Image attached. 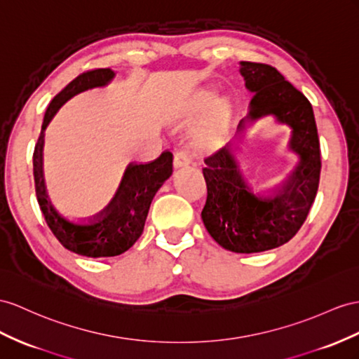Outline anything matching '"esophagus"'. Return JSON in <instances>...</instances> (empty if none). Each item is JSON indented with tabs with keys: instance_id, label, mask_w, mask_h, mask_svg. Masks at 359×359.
Returning <instances> with one entry per match:
<instances>
[{
	"instance_id": "34e87169",
	"label": "esophagus",
	"mask_w": 359,
	"mask_h": 359,
	"mask_svg": "<svg viewBox=\"0 0 359 359\" xmlns=\"http://www.w3.org/2000/svg\"><path fill=\"white\" fill-rule=\"evenodd\" d=\"M191 163V156L187 150H179L176 151V154H174L172 158V167L174 168H185L188 167V165Z\"/></svg>"
}]
</instances>
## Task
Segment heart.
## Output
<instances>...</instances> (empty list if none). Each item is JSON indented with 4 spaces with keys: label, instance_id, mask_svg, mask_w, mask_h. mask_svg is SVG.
I'll return each mask as SVG.
<instances>
[{
    "label": "heart",
    "instance_id": "b5f03b06",
    "mask_svg": "<svg viewBox=\"0 0 359 359\" xmlns=\"http://www.w3.org/2000/svg\"><path fill=\"white\" fill-rule=\"evenodd\" d=\"M215 97L214 89H201L192 95L189 104H188V115L197 116L206 109L196 124L194 130H192V140L196 145L201 150H210L215 149L219 140L224 133V128L229 121V115H231V106L224 97H218L215 101L212 100Z\"/></svg>",
    "mask_w": 359,
    "mask_h": 359
}]
</instances>
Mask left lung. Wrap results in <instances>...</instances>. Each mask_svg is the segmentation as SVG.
<instances>
[{
	"label": "left lung",
	"mask_w": 359,
	"mask_h": 359,
	"mask_svg": "<svg viewBox=\"0 0 359 359\" xmlns=\"http://www.w3.org/2000/svg\"><path fill=\"white\" fill-rule=\"evenodd\" d=\"M240 74L253 97L236 130L273 116L278 124L290 127V151L299 163L290 179L267 196L247 177L235 147L226 144L205 159L208 197L201 219L223 249L259 253L288 243L306 219L318 189L320 142L308 98L278 69L265 63L240 62Z\"/></svg>",
	"instance_id": "obj_1"
}]
</instances>
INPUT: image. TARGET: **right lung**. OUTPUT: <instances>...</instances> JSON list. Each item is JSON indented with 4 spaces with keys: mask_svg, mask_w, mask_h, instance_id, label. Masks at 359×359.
I'll use <instances>...</instances> for the list:
<instances>
[{
    "mask_svg": "<svg viewBox=\"0 0 359 359\" xmlns=\"http://www.w3.org/2000/svg\"><path fill=\"white\" fill-rule=\"evenodd\" d=\"M114 77L115 72L110 68L89 71L72 80L54 97L45 112L33 158L36 196L45 222L65 249L88 258H110L130 249L142 235L153 197L172 172V154L170 151H163L150 163H130L114 198L90 218H69L51 203L42 171L43 130L69 98L88 89L106 86Z\"/></svg>",
    "mask_w": 359,
    "mask_h": 359,
    "instance_id": "obj_1",
    "label": "right lung"
}]
</instances>
